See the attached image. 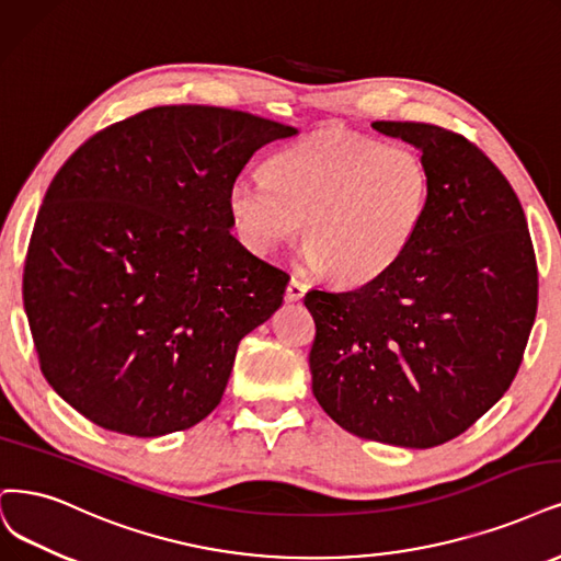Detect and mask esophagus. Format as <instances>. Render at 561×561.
Here are the masks:
<instances>
[{"instance_id": "obj_1", "label": "esophagus", "mask_w": 561, "mask_h": 561, "mask_svg": "<svg viewBox=\"0 0 561 561\" xmlns=\"http://www.w3.org/2000/svg\"><path fill=\"white\" fill-rule=\"evenodd\" d=\"M304 295H306V285L301 280L293 278V280L287 283V289H285V299L287 301H299Z\"/></svg>"}]
</instances>
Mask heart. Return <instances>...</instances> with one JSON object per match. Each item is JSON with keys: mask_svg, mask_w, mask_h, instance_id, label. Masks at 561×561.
Segmentation results:
<instances>
[{"mask_svg": "<svg viewBox=\"0 0 561 561\" xmlns=\"http://www.w3.org/2000/svg\"><path fill=\"white\" fill-rule=\"evenodd\" d=\"M430 202V173L409 146L322 129L285 146L264 179H237L227 208L239 239L268 255L304 227L306 262L339 285L380 276L413 243Z\"/></svg>", "mask_w": 561, "mask_h": 561, "instance_id": "b5f03b06", "label": "heart"}]
</instances>
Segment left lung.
Here are the masks:
<instances>
[{
  "instance_id": "left-lung-1",
  "label": "left lung",
  "mask_w": 561,
  "mask_h": 561,
  "mask_svg": "<svg viewBox=\"0 0 561 561\" xmlns=\"http://www.w3.org/2000/svg\"><path fill=\"white\" fill-rule=\"evenodd\" d=\"M371 127L422 152L427 210L388 274L304 297L308 364L339 427L422 450L467 432L511 388L536 318V255L523 204L478 146L427 123Z\"/></svg>"
}]
</instances>
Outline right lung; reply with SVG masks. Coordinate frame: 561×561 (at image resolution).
Listing matches in <instances>:
<instances>
[{"label": "right lung", "instance_id": "obj_1", "mask_svg": "<svg viewBox=\"0 0 561 561\" xmlns=\"http://www.w3.org/2000/svg\"><path fill=\"white\" fill-rule=\"evenodd\" d=\"M297 129L218 106H156L90 137L50 181L25 257L38 366L104 430L164 436L216 409L239 341L289 276L234 237L227 190Z\"/></svg>", "mask_w": 561, "mask_h": 561}]
</instances>
